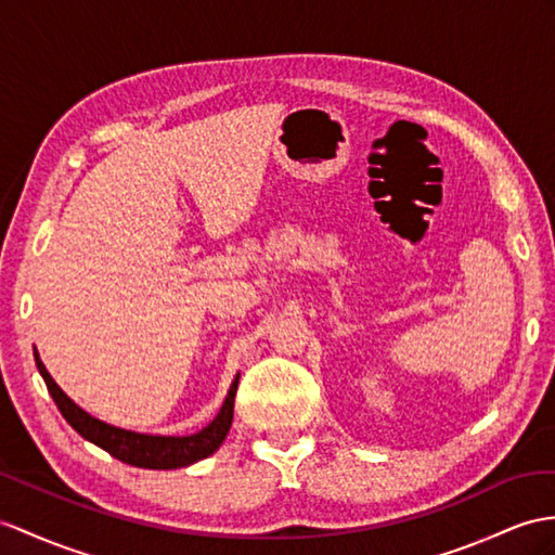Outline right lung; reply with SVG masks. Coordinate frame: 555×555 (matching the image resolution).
I'll return each mask as SVG.
<instances>
[{
	"mask_svg": "<svg viewBox=\"0 0 555 555\" xmlns=\"http://www.w3.org/2000/svg\"><path fill=\"white\" fill-rule=\"evenodd\" d=\"M35 362L37 370L42 374V379L49 388V393L56 402V408L65 416V422L70 424L79 436L85 440L99 444L101 450L107 454H113L115 459L131 466L139 468H157V470H169V468H183L191 466L199 459H207L216 450L221 448V442L225 440L228 430H231L233 424V404H235V393H237V382L240 376H235V382L228 390V396L221 404L219 414L214 416V422L207 424L202 430L193 436H145V434H133V430H125L101 422V418L91 416L85 412L79 404H75L70 398H67L61 386L51 379V374L47 372L44 362L39 360L37 350H35Z\"/></svg>",
	"mask_w": 555,
	"mask_h": 555,
	"instance_id": "add662e5",
	"label": "right lung"
}]
</instances>
